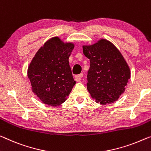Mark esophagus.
I'll list each match as a JSON object with an SVG mask.
<instances>
[{
  "instance_id": "1",
  "label": "esophagus",
  "mask_w": 151,
  "mask_h": 151,
  "mask_svg": "<svg viewBox=\"0 0 151 151\" xmlns=\"http://www.w3.org/2000/svg\"><path fill=\"white\" fill-rule=\"evenodd\" d=\"M83 73H81L80 75H77L75 76V80L77 81V82H81L82 80V78H83Z\"/></svg>"
}]
</instances>
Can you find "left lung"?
Listing matches in <instances>:
<instances>
[{
	"label": "left lung",
	"mask_w": 151,
	"mask_h": 151,
	"mask_svg": "<svg viewBox=\"0 0 151 151\" xmlns=\"http://www.w3.org/2000/svg\"><path fill=\"white\" fill-rule=\"evenodd\" d=\"M83 55L90 59L87 89L95 102L101 105L117 101L126 90L131 71L119 50L101 38L93 45H83Z\"/></svg>",
	"instance_id": "1"
}]
</instances>
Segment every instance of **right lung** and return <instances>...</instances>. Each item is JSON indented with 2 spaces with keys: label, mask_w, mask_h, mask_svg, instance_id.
<instances>
[{
  "label": "right lung",
  "mask_w": 151,
  "mask_h": 151,
  "mask_svg": "<svg viewBox=\"0 0 151 151\" xmlns=\"http://www.w3.org/2000/svg\"><path fill=\"white\" fill-rule=\"evenodd\" d=\"M74 46L73 42L52 37L39 48L30 62L27 76L32 91L43 104L54 107L61 105L76 84L69 64Z\"/></svg>",
  "instance_id": "right-lung-1"
}]
</instances>
